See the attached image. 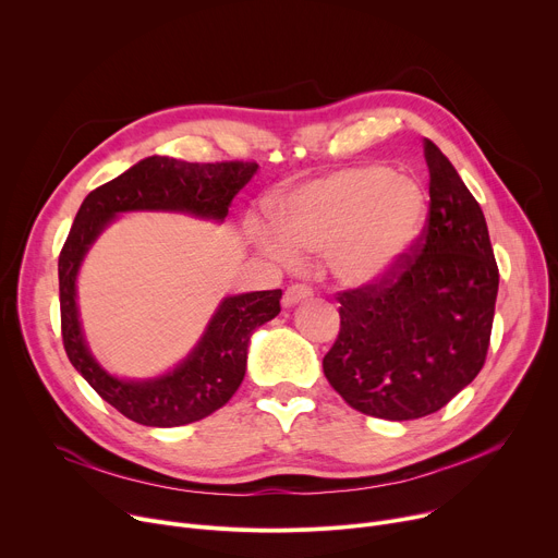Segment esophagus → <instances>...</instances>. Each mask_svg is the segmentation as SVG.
I'll return each instance as SVG.
<instances>
[{
    "label": "esophagus",
    "mask_w": 558,
    "mask_h": 558,
    "mask_svg": "<svg viewBox=\"0 0 558 558\" xmlns=\"http://www.w3.org/2000/svg\"><path fill=\"white\" fill-rule=\"evenodd\" d=\"M312 293H314V291H312L307 284H291V287H287V291H284V295H282V305H284V307L299 305V303L312 299Z\"/></svg>",
    "instance_id": "1"
}]
</instances>
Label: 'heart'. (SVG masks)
<instances>
[{
  "label": "heart",
  "mask_w": 558,
  "mask_h": 558,
  "mask_svg": "<svg viewBox=\"0 0 558 558\" xmlns=\"http://www.w3.org/2000/svg\"><path fill=\"white\" fill-rule=\"evenodd\" d=\"M428 215L422 185L381 163L331 172L299 185L274 206L278 231L255 242L276 263L293 267L301 253L329 255L343 284L367 287L399 269L420 242Z\"/></svg>",
  "instance_id": "b5f03b06"
}]
</instances>
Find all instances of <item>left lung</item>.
<instances>
[{
	"mask_svg": "<svg viewBox=\"0 0 558 558\" xmlns=\"http://www.w3.org/2000/svg\"><path fill=\"white\" fill-rule=\"evenodd\" d=\"M428 225L386 280L339 293V339L323 373L359 413L405 422L437 413L485 365L498 265L480 204L424 138Z\"/></svg>",
	"mask_w": 558,
	"mask_h": 558,
	"instance_id": "1",
	"label": "left lung"
}]
</instances>
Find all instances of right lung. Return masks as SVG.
<instances>
[{
    "label": "right lung",
    "mask_w": 558,
    "mask_h": 558,
    "mask_svg": "<svg viewBox=\"0 0 558 558\" xmlns=\"http://www.w3.org/2000/svg\"><path fill=\"white\" fill-rule=\"evenodd\" d=\"M255 172L257 163H189L155 155L92 191L73 219L58 259L62 343L71 365L85 381L136 424L183 426L225 405L244 379L251 333L278 316L282 291L229 295L219 303L193 352L170 373L155 379H119L94 359L85 341L76 303L83 259L121 213L163 210L225 221L233 197Z\"/></svg>",
    "instance_id": "add662e5"
}]
</instances>
